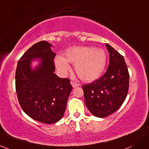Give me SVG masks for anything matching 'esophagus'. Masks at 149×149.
Listing matches in <instances>:
<instances>
[{"instance_id":"1","label":"esophagus","mask_w":149,"mask_h":149,"mask_svg":"<svg viewBox=\"0 0 149 149\" xmlns=\"http://www.w3.org/2000/svg\"><path fill=\"white\" fill-rule=\"evenodd\" d=\"M70 84H71L72 86H73V88L78 87V86H79V84H77V83L73 82V81H71V82H70Z\"/></svg>"}]
</instances>
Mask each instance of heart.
Masks as SVG:
<instances>
[{
	"label": "heart",
	"instance_id": "obj_1",
	"mask_svg": "<svg viewBox=\"0 0 149 149\" xmlns=\"http://www.w3.org/2000/svg\"><path fill=\"white\" fill-rule=\"evenodd\" d=\"M56 67L61 73H66L73 63L77 76L82 81H93L102 74L106 63V52L92 46H75L65 51L64 57L55 60Z\"/></svg>",
	"mask_w": 149,
	"mask_h": 149
}]
</instances>
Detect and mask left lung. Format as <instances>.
Segmentation results:
<instances>
[{"instance_id": "1", "label": "left lung", "mask_w": 149, "mask_h": 149, "mask_svg": "<svg viewBox=\"0 0 149 149\" xmlns=\"http://www.w3.org/2000/svg\"><path fill=\"white\" fill-rule=\"evenodd\" d=\"M109 65L106 73L91 84L83 85L86 106L95 116L103 118L116 111L127 95L129 73L124 58L106 43Z\"/></svg>"}]
</instances>
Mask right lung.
Returning <instances> with one entry per match:
<instances>
[{
    "label": "right lung",
    "instance_id": "right-lung-1",
    "mask_svg": "<svg viewBox=\"0 0 149 149\" xmlns=\"http://www.w3.org/2000/svg\"><path fill=\"white\" fill-rule=\"evenodd\" d=\"M51 46L45 40L33 45L18 61L15 71V90L22 109L33 119L48 124L62 118L72 90L69 79L54 73L56 54ZM34 58L42 61L32 70Z\"/></svg>",
    "mask_w": 149,
    "mask_h": 149
}]
</instances>
